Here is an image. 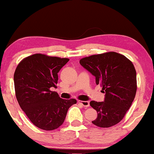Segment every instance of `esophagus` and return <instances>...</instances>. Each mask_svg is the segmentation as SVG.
Masks as SVG:
<instances>
[{
  "mask_svg": "<svg viewBox=\"0 0 154 154\" xmlns=\"http://www.w3.org/2000/svg\"><path fill=\"white\" fill-rule=\"evenodd\" d=\"M78 103L79 104H81L82 106L83 107H89L90 105V103L88 101H82V100H78Z\"/></svg>",
  "mask_w": 154,
  "mask_h": 154,
  "instance_id": "34e87169",
  "label": "esophagus"
}]
</instances>
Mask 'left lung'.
Segmentation results:
<instances>
[{"mask_svg":"<svg viewBox=\"0 0 154 154\" xmlns=\"http://www.w3.org/2000/svg\"><path fill=\"white\" fill-rule=\"evenodd\" d=\"M80 63L94 75L96 84L105 93L104 102L90 103L97 112L92 123L101 128L117 125L125 116L137 93V73L132 62L125 56L109 51L83 58Z\"/></svg>","mask_w":154,"mask_h":154,"instance_id":"left-lung-1","label":"left lung"}]
</instances>
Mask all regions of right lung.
Segmentation results:
<instances>
[{
  "label": "right lung",
  "instance_id": "add662e5",
  "mask_svg": "<svg viewBox=\"0 0 154 154\" xmlns=\"http://www.w3.org/2000/svg\"><path fill=\"white\" fill-rule=\"evenodd\" d=\"M69 61L67 58L42 54L25 57L14 73L17 100L31 122L38 128L51 131L64 122L68 109L77 103L64 100L51 91L57 88L58 73Z\"/></svg>",
  "mask_w": 154,
  "mask_h": 154
}]
</instances>
